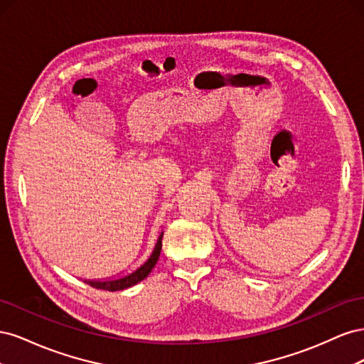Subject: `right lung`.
I'll list each match as a JSON object with an SVG mask.
<instances>
[{"label": "right lung", "instance_id": "right-lung-1", "mask_svg": "<svg viewBox=\"0 0 364 364\" xmlns=\"http://www.w3.org/2000/svg\"><path fill=\"white\" fill-rule=\"evenodd\" d=\"M162 235L164 232L159 234L158 237V241L155 245V249H153L151 255L149 257V259L141 264V266L134 270L132 273L126 274V277H121V278H117V279H106V281H85L86 284H90L91 287L94 289H98V290H107V291H118V290H124V289H129L132 287V285H135L138 282H141L144 278H147L150 272L153 270V267L156 266V262L159 259V255H161V249H162Z\"/></svg>", "mask_w": 364, "mask_h": 364}]
</instances>
